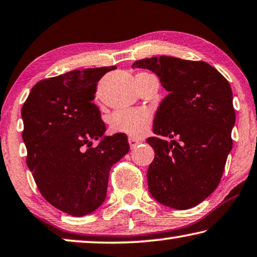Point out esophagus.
<instances>
[{
    "label": "esophagus",
    "instance_id": "1",
    "mask_svg": "<svg viewBox=\"0 0 257 257\" xmlns=\"http://www.w3.org/2000/svg\"><path fill=\"white\" fill-rule=\"evenodd\" d=\"M128 142H129V145H130V149H135L136 146L141 143L140 141H137V140H135V138H133V137H129V140H128Z\"/></svg>",
    "mask_w": 257,
    "mask_h": 257
}]
</instances>
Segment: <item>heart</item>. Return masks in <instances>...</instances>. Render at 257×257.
<instances>
[{
	"label": "heart",
	"instance_id": "1",
	"mask_svg": "<svg viewBox=\"0 0 257 257\" xmlns=\"http://www.w3.org/2000/svg\"><path fill=\"white\" fill-rule=\"evenodd\" d=\"M152 121V114L144 108L117 109L109 117V125L114 133L127 134L133 137L144 135Z\"/></svg>",
	"mask_w": 257,
	"mask_h": 257
}]
</instances>
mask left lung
Returning <instances> with one entry per match:
<instances>
[{
  "mask_svg": "<svg viewBox=\"0 0 257 257\" xmlns=\"http://www.w3.org/2000/svg\"><path fill=\"white\" fill-rule=\"evenodd\" d=\"M133 67L156 73L168 91L154 117L158 136L146 140L156 153L148 170L150 193L170 208H192L217 187L232 149L230 83L209 64L169 56L137 60Z\"/></svg>",
  "mask_w": 257,
  "mask_h": 257,
  "instance_id": "1",
  "label": "left lung"
}]
</instances>
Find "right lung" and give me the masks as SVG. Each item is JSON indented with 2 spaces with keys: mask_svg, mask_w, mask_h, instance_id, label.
Masks as SVG:
<instances>
[{
  "mask_svg": "<svg viewBox=\"0 0 257 257\" xmlns=\"http://www.w3.org/2000/svg\"><path fill=\"white\" fill-rule=\"evenodd\" d=\"M115 66L85 68L36 83L23 105L26 164L41 194L72 216L96 210L106 198L111 167L129 151L125 134L105 136L92 103L97 82ZM92 140H99L97 147Z\"/></svg>",
  "mask_w": 257,
  "mask_h": 257,
  "instance_id": "1",
  "label": "right lung"
}]
</instances>
